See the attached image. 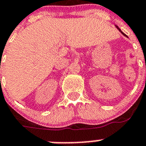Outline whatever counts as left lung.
Here are the masks:
<instances>
[{"label": "left lung", "mask_w": 146, "mask_h": 146, "mask_svg": "<svg viewBox=\"0 0 146 146\" xmlns=\"http://www.w3.org/2000/svg\"><path fill=\"white\" fill-rule=\"evenodd\" d=\"M115 27H116V28H117V29H118V31H120V32H121V34H123V35H124V36H126V37H128V36H127L126 34H124V33H123V32H122V31H121V29H120V28H118V26H117V25H115Z\"/></svg>", "instance_id": "1"}]
</instances>
